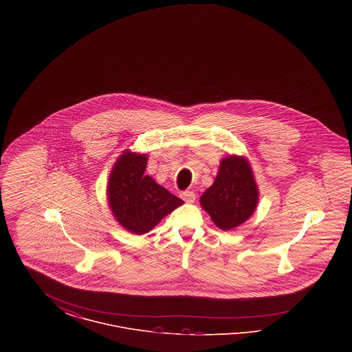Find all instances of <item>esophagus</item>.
I'll use <instances>...</instances> for the list:
<instances>
[{
	"mask_svg": "<svg viewBox=\"0 0 352 352\" xmlns=\"http://www.w3.org/2000/svg\"><path fill=\"white\" fill-rule=\"evenodd\" d=\"M181 198H182L184 201H187V203H192V201H195V192L187 190V191L181 192Z\"/></svg>",
	"mask_w": 352,
	"mask_h": 352,
	"instance_id": "esophagus-1",
	"label": "esophagus"
}]
</instances>
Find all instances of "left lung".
Masks as SVG:
<instances>
[{
    "mask_svg": "<svg viewBox=\"0 0 352 352\" xmlns=\"http://www.w3.org/2000/svg\"><path fill=\"white\" fill-rule=\"evenodd\" d=\"M258 190L245 157L230 155L220 161L218 175L201 197V206L220 230L228 231L251 218Z\"/></svg>",
    "mask_w": 352,
    "mask_h": 352,
    "instance_id": "left-lung-1",
    "label": "left lung"
}]
</instances>
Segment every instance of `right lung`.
Instances as JSON below:
<instances>
[{
    "mask_svg": "<svg viewBox=\"0 0 352 352\" xmlns=\"http://www.w3.org/2000/svg\"><path fill=\"white\" fill-rule=\"evenodd\" d=\"M148 157L131 151L118 157L109 174L107 195L112 214L129 232L144 234L184 204L151 177L145 175Z\"/></svg>",
    "mask_w": 352,
    "mask_h": 352,
    "instance_id": "1",
    "label": "right lung"
}]
</instances>
